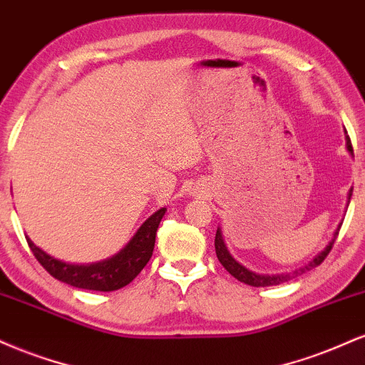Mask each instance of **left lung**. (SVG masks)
<instances>
[{"label": "left lung", "mask_w": 365, "mask_h": 365, "mask_svg": "<svg viewBox=\"0 0 365 365\" xmlns=\"http://www.w3.org/2000/svg\"><path fill=\"white\" fill-rule=\"evenodd\" d=\"M346 149H349L350 153L354 154V148H351V142H350V137L349 135H346ZM351 192H354V187H351L350 192H349V204H350ZM340 226H338V228H336V232H334L333 238H331V242H329L328 245H326L324 250H321V252L317 254L316 257L312 259V261H309L307 264H305V266L299 267V269L292 271V273L259 274V273H254V271L247 269L245 266H242L240 262H237L235 259H233L232 255H230L228 249H226V245H225V242H223V235H221V230L220 228H217L216 238H215L216 255H217V259H220V262L223 264L225 269L228 271V273L232 274L233 278H237L238 282H242V283H245V284H250V287H274V284H282L284 282H290V279L295 278V276L307 273V271H311V269H314V267L319 266V264L326 259V255L331 252V249H333L334 240H336L338 232H340Z\"/></svg>", "instance_id": "left-lung-1"}]
</instances>
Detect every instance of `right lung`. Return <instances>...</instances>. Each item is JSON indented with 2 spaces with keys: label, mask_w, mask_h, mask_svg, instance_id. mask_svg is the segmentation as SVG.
<instances>
[{
  "label": "right lung",
  "mask_w": 365,
  "mask_h": 365,
  "mask_svg": "<svg viewBox=\"0 0 365 365\" xmlns=\"http://www.w3.org/2000/svg\"><path fill=\"white\" fill-rule=\"evenodd\" d=\"M165 212L166 209L161 207L153 216H149L118 254L92 264H68L58 261L46 254L44 250H41L39 247H36L31 238H27L32 254L53 278L72 284L75 288H83V290L113 292L127 287L149 262L154 250V242H156L158 226Z\"/></svg>",
  "instance_id": "add662e5"
}]
</instances>
